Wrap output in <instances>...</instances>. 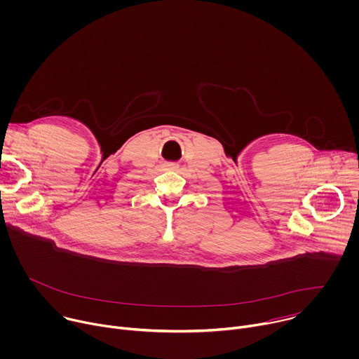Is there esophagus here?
<instances>
[{
    "label": "esophagus",
    "instance_id": "esophagus-1",
    "mask_svg": "<svg viewBox=\"0 0 359 359\" xmlns=\"http://www.w3.org/2000/svg\"><path fill=\"white\" fill-rule=\"evenodd\" d=\"M168 170H177L179 169V165L177 163H166L165 166Z\"/></svg>",
    "mask_w": 359,
    "mask_h": 359
}]
</instances>
